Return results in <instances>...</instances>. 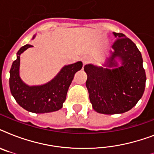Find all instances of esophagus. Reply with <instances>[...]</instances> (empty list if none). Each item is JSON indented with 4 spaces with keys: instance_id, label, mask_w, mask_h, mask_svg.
Here are the masks:
<instances>
[{
    "instance_id": "34e87169",
    "label": "esophagus",
    "mask_w": 154,
    "mask_h": 154,
    "mask_svg": "<svg viewBox=\"0 0 154 154\" xmlns=\"http://www.w3.org/2000/svg\"><path fill=\"white\" fill-rule=\"evenodd\" d=\"M82 62H83V65H86L88 63L90 62V58L88 57H84L82 59Z\"/></svg>"
}]
</instances>
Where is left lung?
Wrapping results in <instances>:
<instances>
[{
  "mask_svg": "<svg viewBox=\"0 0 154 154\" xmlns=\"http://www.w3.org/2000/svg\"><path fill=\"white\" fill-rule=\"evenodd\" d=\"M113 35L117 38L112 45L113 51L103 66L88 64L84 67L90 102L96 112L103 114L130 110L141 98L146 87L141 52L123 33Z\"/></svg>",
  "mask_w": 154,
  "mask_h": 154,
  "instance_id": "left-lung-1",
  "label": "left lung"
}]
</instances>
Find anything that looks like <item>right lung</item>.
Segmentation results:
<instances>
[{"label":"right lung","mask_w":154,"mask_h":154,"mask_svg":"<svg viewBox=\"0 0 154 154\" xmlns=\"http://www.w3.org/2000/svg\"><path fill=\"white\" fill-rule=\"evenodd\" d=\"M34 38L35 35L32 39ZM30 47L31 45H25L17 53V59L13 62L9 72L11 94L19 105L29 112L45 113L57 111L62 108L69 87L75 73L82 69V62L65 65L46 84L29 86L20 77V56Z\"/></svg>","instance_id":"add662e5"}]
</instances>
